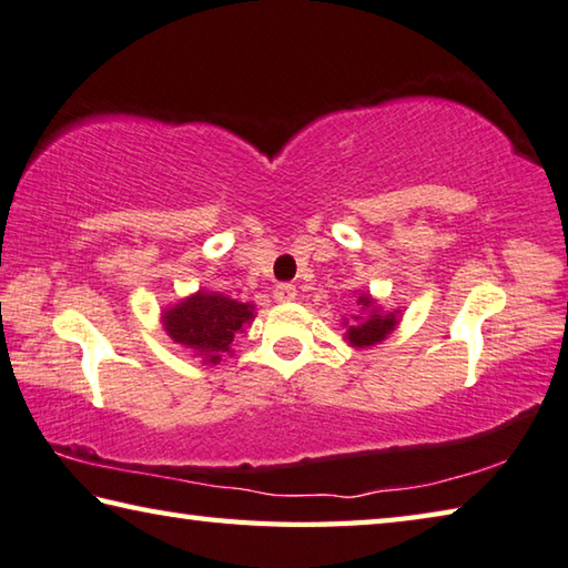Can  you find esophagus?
I'll list each match as a JSON object with an SVG mask.
<instances>
[{
    "mask_svg": "<svg viewBox=\"0 0 568 568\" xmlns=\"http://www.w3.org/2000/svg\"><path fill=\"white\" fill-rule=\"evenodd\" d=\"M274 298H276V302H282V304L294 302V298H296V286L294 284H276L274 286Z\"/></svg>",
    "mask_w": 568,
    "mask_h": 568,
    "instance_id": "34e87169",
    "label": "esophagus"
}]
</instances>
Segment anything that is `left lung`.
<instances>
[{"label": "left lung", "mask_w": 568, "mask_h": 568, "mask_svg": "<svg viewBox=\"0 0 568 568\" xmlns=\"http://www.w3.org/2000/svg\"><path fill=\"white\" fill-rule=\"evenodd\" d=\"M358 304H363V306H371V298L368 296H361L358 298ZM393 326H395V316L393 314H388V316H381V314H368L366 318H358L356 316V324L353 326H348V331H346V338L351 341L353 346H373V344H378V341H383L385 336L390 334L393 331Z\"/></svg>", "instance_id": "1"}]
</instances>
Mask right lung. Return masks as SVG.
I'll return each mask as SVG.
<instances>
[{
  "instance_id": "obj_1",
  "label": "right lung",
  "mask_w": 568,
  "mask_h": 568,
  "mask_svg": "<svg viewBox=\"0 0 568 568\" xmlns=\"http://www.w3.org/2000/svg\"><path fill=\"white\" fill-rule=\"evenodd\" d=\"M247 321H252L250 304H240L222 294L200 292L170 308L165 314V331L175 344L197 351L200 356H207L210 363H217L224 353H230L234 334Z\"/></svg>"
}]
</instances>
